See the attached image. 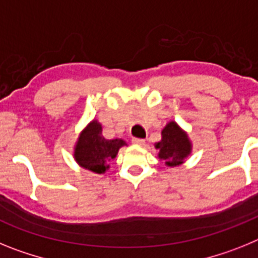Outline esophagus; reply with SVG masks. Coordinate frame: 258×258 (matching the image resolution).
<instances>
[{
	"mask_svg": "<svg viewBox=\"0 0 258 258\" xmlns=\"http://www.w3.org/2000/svg\"><path fill=\"white\" fill-rule=\"evenodd\" d=\"M132 143L136 145H140V147H144L145 145V140L144 139H139V138H134L132 139Z\"/></svg>",
	"mask_w": 258,
	"mask_h": 258,
	"instance_id": "34e87169",
	"label": "esophagus"
}]
</instances>
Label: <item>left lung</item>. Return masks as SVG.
Here are the masks:
<instances>
[{
	"label": "left lung",
	"mask_w": 258,
	"mask_h": 258,
	"mask_svg": "<svg viewBox=\"0 0 258 258\" xmlns=\"http://www.w3.org/2000/svg\"><path fill=\"white\" fill-rule=\"evenodd\" d=\"M156 148L160 151L158 157L165 161L167 166H176L183 162L191 152V143L175 122H170L162 130V139L157 143Z\"/></svg>",
	"instance_id": "1"
}]
</instances>
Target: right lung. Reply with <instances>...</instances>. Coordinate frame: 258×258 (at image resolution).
Returning a JSON list of instances; mask_svg holds the SVG:
<instances>
[{
    "instance_id": "right-lung-1",
    "label": "right lung",
    "mask_w": 258,
    "mask_h": 258,
    "mask_svg": "<svg viewBox=\"0 0 258 258\" xmlns=\"http://www.w3.org/2000/svg\"><path fill=\"white\" fill-rule=\"evenodd\" d=\"M123 145H126V143L120 139L106 140L102 136L101 124L93 120L79 136L74 156L82 167L102 174Z\"/></svg>"
}]
</instances>
